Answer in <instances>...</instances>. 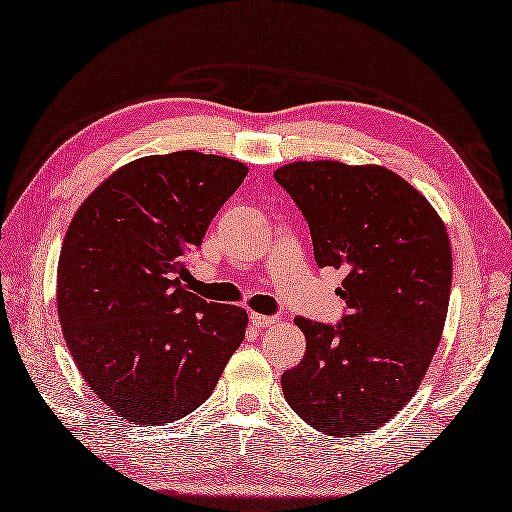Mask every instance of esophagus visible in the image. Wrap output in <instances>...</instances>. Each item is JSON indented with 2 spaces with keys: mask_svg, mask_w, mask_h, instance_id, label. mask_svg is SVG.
<instances>
[{
  "mask_svg": "<svg viewBox=\"0 0 512 512\" xmlns=\"http://www.w3.org/2000/svg\"><path fill=\"white\" fill-rule=\"evenodd\" d=\"M275 321H277L275 317H266V314L250 312V323H253L255 328H268V325H273Z\"/></svg>",
  "mask_w": 512,
  "mask_h": 512,
  "instance_id": "esophagus-1",
  "label": "esophagus"
}]
</instances>
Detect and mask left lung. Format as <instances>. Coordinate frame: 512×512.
I'll list each match as a JSON object with an SVG mask.
<instances>
[{
    "mask_svg": "<svg viewBox=\"0 0 512 512\" xmlns=\"http://www.w3.org/2000/svg\"><path fill=\"white\" fill-rule=\"evenodd\" d=\"M306 217L319 268H343L341 321L297 317L306 356L281 376L288 405L330 436H363L420 387L447 321L453 259L440 215L385 167L336 160L275 171Z\"/></svg>",
    "mask_w": 512,
    "mask_h": 512,
    "instance_id": "left-lung-1",
    "label": "left lung"
}]
</instances>
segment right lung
Wrapping results in <instances>:
<instances>
[{"label": "right lung", "mask_w": 512, "mask_h": 512, "mask_svg": "<svg viewBox=\"0 0 512 512\" xmlns=\"http://www.w3.org/2000/svg\"><path fill=\"white\" fill-rule=\"evenodd\" d=\"M200 151L112 173L72 217L57 268L65 343L85 383L138 424L180 420L211 396L244 341L246 310L184 288V257L246 178Z\"/></svg>", "instance_id": "obj_1"}]
</instances>
